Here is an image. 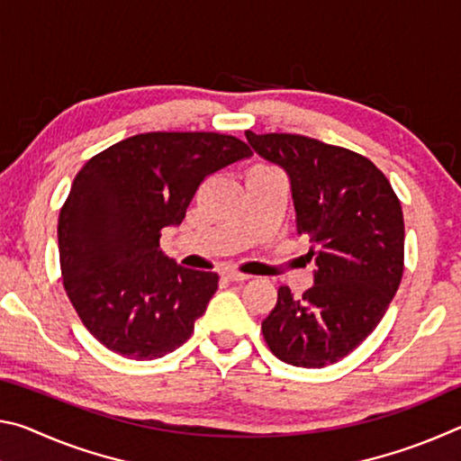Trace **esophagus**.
Masks as SVG:
<instances>
[{
	"label": "esophagus",
	"instance_id": "34e87169",
	"mask_svg": "<svg viewBox=\"0 0 461 461\" xmlns=\"http://www.w3.org/2000/svg\"><path fill=\"white\" fill-rule=\"evenodd\" d=\"M223 276L231 280V283H244V280L249 278V275H244V272H240L236 268H225L223 270Z\"/></svg>",
	"mask_w": 461,
	"mask_h": 461
}]
</instances>
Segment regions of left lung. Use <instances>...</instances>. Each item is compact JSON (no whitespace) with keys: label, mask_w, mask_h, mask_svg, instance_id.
Masks as SVG:
<instances>
[{"label":"left lung","mask_w":461,"mask_h":461,"mask_svg":"<svg viewBox=\"0 0 461 461\" xmlns=\"http://www.w3.org/2000/svg\"><path fill=\"white\" fill-rule=\"evenodd\" d=\"M248 144L288 175L296 233L309 240L313 286L278 301L262 321L270 352L301 368H323L376 330L401 285L404 221L388 178L368 158L299 134H254Z\"/></svg>","instance_id":"1"}]
</instances>
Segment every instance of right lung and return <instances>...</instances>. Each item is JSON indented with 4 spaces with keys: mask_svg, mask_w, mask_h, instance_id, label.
Wrapping results in <instances>:
<instances>
[{
    "mask_svg": "<svg viewBox=\"0 0 461 461\" xmlns=\"http://www.w3.org/2000/svg\"><path fill=\"white\" fill-rule=\"evenodd\" d=\"M215 131H150L87 160L59 215L62 285L93 338L130 360H154L191 338L217 291L215 272L178 267L160 249L199 185L249 158Z\"/></svg>",
    "mask_w": 461,
    "mask_h": 461,
    "instance_id": "right-lung-1",
    "label": "right lung"
}]
</instances>
